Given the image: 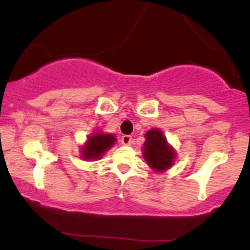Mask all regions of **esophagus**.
Wrapping results in <instances>:
<instances>
[{
	"label": "esophagus",
	"mask_w": 250,
	"mask_h": 250,
	"mask_svg": "<svg viewBox=\"0 0 250 250\" xmlns=\"http://www.w3.org/2000/svg\"><path fill=\"white\" fill-rule=\"evenodd\" d=\"M121 141H122L123 145L128 146V145H130L131 141H133V139H131L130 135H123L122 139H121Z\"/></svg>",
	"instance_id": "1"
}]
</instances>
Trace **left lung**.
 I'll return each mask as SVG.
<instances>
[{
    "label": "left lung",
    "instance_id": "left-lung-1",
    "mask_svg": "<svg viewBox=\"0 0 250 250\" xmlns=\"http://www.w3.org/2000/svg\"><path fill=\"white\" fill-rule=\"evenodd\" d=\"M143 145V157L155 171H165L173 166L175 157L174 148L168 145L167 139L160 129H151L146 133Z\"/></svg>",
    "mask_w": 250,
    "mask_h": 250
}]
</instances>
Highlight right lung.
<instances>
[{"instance_id":"obj_1","label":"right lung","mask_w":250,"mask_h":250,"mask_svg":"<svg viewBox=\"0 0 250 250\" xmlns=\"http://www.w3.org/2000/svg\"><path fill=\"white\" fill-rule=\"evenodd\" d=\"M116 137L113 134L97 133L88 136V141L82 147L81 156L84 160H100L104 155L114 142Z\"/></svg>"}]
</instances>
